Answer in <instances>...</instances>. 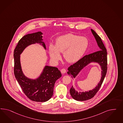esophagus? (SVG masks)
I'll list each match as a JSON object with an SVG mask.
<instances>
[{
	"label": "esophagus",
	"instance_id": "esophagus-1",
	"mask_svg": "<svg viewBox=\"0 0 123 123\" xmlns=\"http://www.w3.org/2000/svg\"><path fill=\"white\" fill-rule=\"evenodd\" d=\"M66 69H64V68H63V69H62L61 70V73H62V74H65V73H66Z\"/></svg>",
	"mask_w": 123,
	"mask_h": 123
}]
</instances>
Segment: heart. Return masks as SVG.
Listing matches in <instances>:
<instances>
[{
    "instance_id": "b5f03b06",
    "label": "heart",
    "mask_w": 123,
    "mask_h": 123,
    "mask_svg": "<svg viewBox=\"0 0 123 123\" xmlns=\"http://www.w3.org/2000/svg\"><path fill=\"white\" fill-rule=\"evenodd\" d=\"M89 42L84 37H79L72 33L58 37L55 44H50L48 48L50 59L57 62L63 53L64 59L69 63H74L81 59L88 47Z\"/></svg>"
}]
</instances>
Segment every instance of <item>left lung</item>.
<instances>
[{
	"mask_svg": "<svg viewBox=\"0 0 123 123\" xmlns=\"http://www.w3.org/2000/svg\"><path fill=\"white\" fill-rule=\"evenodd\" d=\"M91 31L96 40L100 50L82 57L78 62L68 68L67 74L70 75L72 78H75L84 67L91 63H96L100 65L102 70L101 80L95 88L90 90L88 92H78V91H76L74 88L72 86L70 89V93L71 97L76 101H86L94 97L100 88L107 72V56L106 49L101 41V37L94 30L91 29Z\"/></svg>",
	"mask_w": 123,
	"mask_h": 123,
	"instance_id": "8db88e82",
	"label": "left lung"
}]
</instances>
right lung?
<instances>
[{
	"label": "right lung",
	"instance_id": "1",
	"mask_svg": "<svg viewBox=\"0 0 123 123\" xmlns=\"http://www.w3.org/2000/svg\"><path fill=\"white\" fill-rule=\"evenodd\" d=\"M42 35L41 31H38L24 36L19 41L13 53L16 79L27 97L37 102H45L52 97L55 82L62 76L57 68L49 66H45L40 76L35 79L27 78L22 72L20 55L26 47L37 43L46 49Z\"/></svg>",
	"mask_w": 123,
	"mask_h": 123
}]
</instances>
